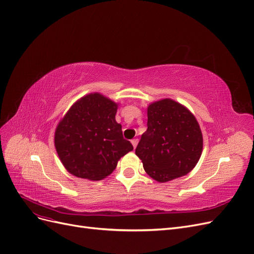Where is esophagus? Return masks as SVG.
Segmentation results:
<instances>
[{
    "mask_svg": "<svg viewBox=\"0 0 254 254\" xmlns=\"http://www.w3.org/2000/svg\"><path fill=\"white\" fill-rule=\"evenodd\" d=\"M137 139H133V140H131V144H132V146H133V148H135L136 147V145H137Z\"/></svg>",
    "mask_w": 254,
    "mask_h": 254,
    "instance_id": "obj_1",
    "label": "esophagus"
}]
</instances>
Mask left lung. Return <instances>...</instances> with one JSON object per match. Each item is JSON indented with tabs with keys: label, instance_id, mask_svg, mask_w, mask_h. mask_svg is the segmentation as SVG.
<instances>
[{
	"label": "left lung",
	"instance_id": "obj_1",
	"mask_svg": "<svg viewBox=\"0 0 254 254\" xmlns=\"http://www.w3.org/2000/svg\"><path fill=\"white\" fill-rule=\"evenodd\" d=\"M147 118V130L135 148L145 172L158 182L189 174L200 159L203 143L194 115L165 98L148 106Z\"/></svg>",
	"mask_w": 254,
	"mask_h": 254
}]
</instances>
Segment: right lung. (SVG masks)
Instances as JSON below:
<instances>
[{"label": "right lung", "instance_id": "add662e5", "mask_svg": "<svg viewBox=\"0 0 254 254\" xmlns=\"http://www.w3.org/2000/svg\"><path fill=\"white\" fill-rule=\"evenodd\" d=\"M118 104L99 93L81 97L59 122L55 147L68 173L89 180L109 176L133 149L115 121Z\"/></svg>", "mask_w": 254, "mask_h": 254}]
</instances>
